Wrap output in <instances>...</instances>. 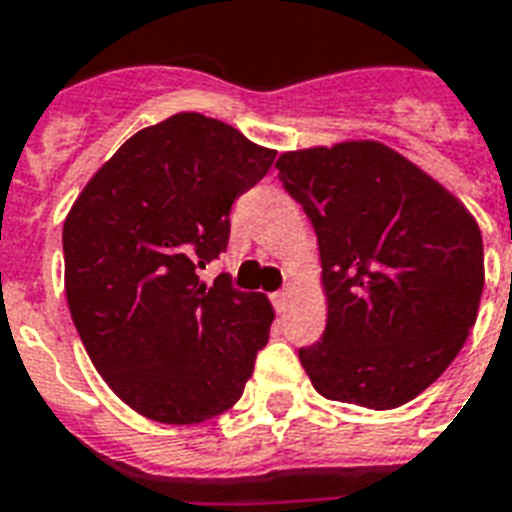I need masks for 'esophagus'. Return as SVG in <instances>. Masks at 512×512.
I'll return each instance as SVG.
<instances>
[{
  "label": "esophagus",
  "instance_id": "34e87169",
  "mask_svg": "<svg viewBox=\"0 0 512 512\" xmlns=\"http://www.w3.org/2000/svg\"><path fill=\"white\" fill-rule=\"evenodd\" d=\"M289 297H292V292L289 289H284V292H276L273 295V305H276V311H287V305H289Z\"/></svg>",
  "mask_w": 512,
  "mask_h": 512
}]
</instances>
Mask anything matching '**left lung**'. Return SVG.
<instances>
[{
    "label": "left lung",
    "instance_id": "1",
    "mask_svg": "<svg viewBox=\"0 0 512 512\" xmlns=\"http://www.w3.org/2000/svg\"><path fill=\"white\" fill-rule=\"evenodd\" d=\"M281 185L319 239L327 332L300 350L329 401L398 409L446 372L476 324L484 241L470 209L380 140L284 151Z\"/></svg>",
    "mask_w": 512,
    "mask_h": 512
}]
</instances>
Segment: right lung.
<instances>
[{"mask_svg":"<svg viewBox=\"0 0 512 512\" xmlns=\"http://www.w3.org/2000/svg\"><path fill=\"white\" fill-rule=\"evenodd\" d=\"M276 151L183 111L135 132L63 223L66 300L106 385L148 420L196 425L228 412L276 319L263 292L212 287L196 268L228 244L233 199Z\"/></svg>","mask_w":512,"mask_h":512,"instance_id":"obj_1","label":"right lung"}]
</instances>
